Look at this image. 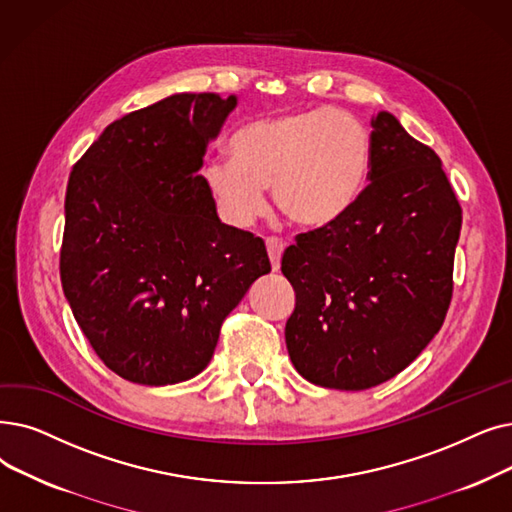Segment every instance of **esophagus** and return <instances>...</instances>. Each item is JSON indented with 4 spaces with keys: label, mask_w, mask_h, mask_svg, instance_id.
<instances>
[{
    "label": "esophagus",
    "mask_w": 512,
    "mask_h": 512,
    "mask_svg": "<svg viewBox=\"0 0 512 512\" xmlns=\"http://www.w3.org/2000/svg\"><path fill=\"white\" fill-rule=\"evenodd\" d=\"M265 247H268V257H270V263H272V270L278 272L280 270V259H282V253H284L282 240L268 238V240H265Z\"/></svg>",
    "instance_id": "34e87169"
}]
</instances>
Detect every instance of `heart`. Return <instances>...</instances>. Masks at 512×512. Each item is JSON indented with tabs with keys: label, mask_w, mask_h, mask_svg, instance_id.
Here are the masks:
<instances>
[{
	"label": "heart",
	"mask_w": 512,
	"mask_h": 512,
	"mask_svg": "<svg viewBox=\"0 0 512 512\" xmlns=\"http://www.w3.org/2000/svg\"><path fill=\"white\" fill-rule=\"evenodd\" d=\"M232 159L203 169L213 203L232 226H249L265 211L263 190L301 230L341 221L364 196L372 171V138L345 110L309 108L255 119L230 140Z\"/></svg>",
	"instance_id": "1"
}]
</instances>
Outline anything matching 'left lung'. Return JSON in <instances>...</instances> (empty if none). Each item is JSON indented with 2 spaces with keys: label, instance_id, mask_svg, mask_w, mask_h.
<instances>
[{
  "label": "left lung",
  "instance_id": "1",
  "mask_svg": "<svg viewBox=\"0 0 512 512\" xmlns=\"http://www.w3.org/2000/svg\"><path fill=\"white\" fill-rule=\"evenodd\" d=\"M370 184L341 221L282 255L286 349L309 383L362 391L412 364L452 299L462 209L437 154L391 113L372 121Z\"/></svg>",
  "mask_w": 512,
  "mask_h": 512
}]
</instances>
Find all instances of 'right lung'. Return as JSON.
<instances>
[{"mask_svg": "<svg viewBox=\"0 0 512 512\" xmlns=\"http://www.w3.org/2000/svg\"><path fill=\"white\" fill-rule=\"evenodd\" d=\"M236 106L173 94L110 123L71 171L62 291L125 381L161 387L203 372L221 322L272 270L261 238L221 224L198 173Z\"/></svg>", "mask_w": 512, "mask_h": 512, "instance_id": "right-lung-1", "label": "right lung"}]
</instances>
